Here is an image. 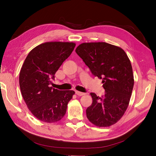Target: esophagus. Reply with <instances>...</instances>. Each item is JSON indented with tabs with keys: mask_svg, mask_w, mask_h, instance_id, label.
Here are the masks:
<instances>
[{
	"mask_svg": "<svg viewBox=\"0 0 156 156\" xmlns=\"http://www.w3.org/2000/svg\"><path fill=\"white\" fill-rule=\"evenodd\" d=\"M75 94H76L77 96H83V95H84V94H85V93H83V92H79V91H75Z\"/></svg>",
	"mask_w": 156,
	"mask_h": 156,
	"instance_id": "1",
	"label": "esophagus"
}]
</instances>
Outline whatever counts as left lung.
Returning a JSON list of instances; mask_svg holds the SVG:
<instances>
[{"instance_id":"left-lung-1","label":"left lung","mask_w":156,"mask_h":156,"mask_svg":"<svg viewBox=\"0 0 156 156\" xmlns=\"http://www.w3.org/2000/svg\"><path fill=\"white\" fill-rule=\"evenodd\" d=\"M76 53L95 77L102 79L105 95L90 93L92 103L86 111L89 121L98 127L116 124L128 107L133 90V69L122 48L105 42L83 43Z\"/></svg>"}]
</instances>
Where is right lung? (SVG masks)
Listing matches in <instances>:
<instances>
[{"mask_svg":"<svg viewBox=\"0 0 156 156\" xmlns=\"http://www.w3.org/2000/svg\"><path fill=\"white\" fill-rule=\"evenodd\" d=\"M73 42H45L30 51L20 73L22 96L32 114L39 120L55 123L64 117L73 90H59L50 86L51 79L72 53Z\"/></svg>","mask_w":156,"mask_h":156,"instance_id":"right-lung-1","label":"right lung"}]
</instances>
